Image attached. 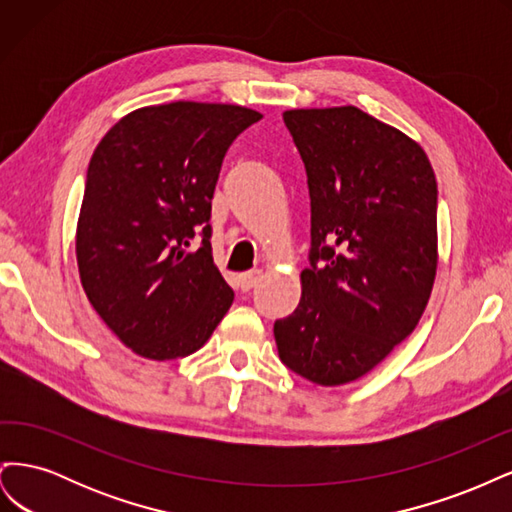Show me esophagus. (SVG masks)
Wrapping results in <instances>:
<instances>
[{"label": "esophagus", "instance_id": "34e87169", "mask_svg": "<svg viewBox=\"0 0 512 512\" xmlns=\"http://www.w3.org/2000/svg\"><path fill=\"white\" fill-rule=\"evenodd\" d=\"M260 277H262L260 271L241 273V275H239V286H241V290H252V288L260 282Z\"/></svg>", "mask_w": 512, "mask_h": 512}]
</instances>
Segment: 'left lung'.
Wrapping results in <instances>:
<instances>
[{
    "label": "left lung",
    "instance_id": "1",
    "mask_svg": "<svg viewBox=\"0 0 512 512\" xmlns=\"http://www.w3.org/2000/svg\"><path fill=\"white\" fill-rule=\"evenodd\" d=\"M307 173L312 250L277 352L320 386L359 380L421 320L438 269V183L427 153L356 106L284 113Z\"/></svg>",
    "mask_w": 512,
    "mask_h": 512
}]
</instances>
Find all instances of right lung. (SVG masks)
I'll return each instance as SVG.
<instances>
[{
  "mask_svg": "<svg viewBox=\"0 0 512 512\" xmlns=\"http://www.w3.org/2000/svg\"><path fill=\"white\" fill-rule=\"evenodd\" d=\"M258 119L237 104L143 106L91 156L76 224L81 284L138 356L196 352L232 305L235 292L211 256V198L228 147ZM198 234L204 241L190 251Z\"/></svg>",
  "mask_w": 512,
  "mask_h": 512,
  "instance_id": "1",
  "label": "right lung"
}]
</instances>
